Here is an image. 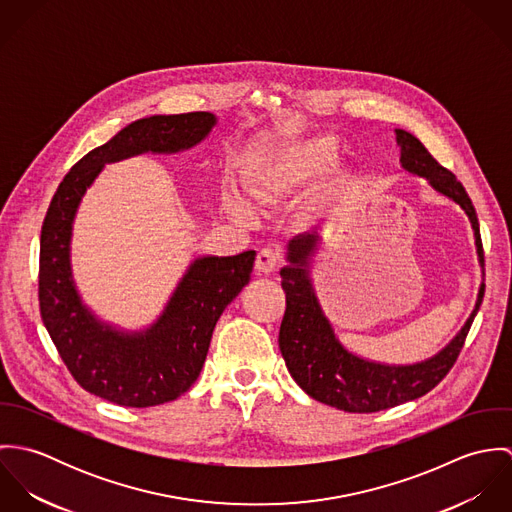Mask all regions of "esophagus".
I'll return each mask as SVG.
<instances>
[{
  "mask_svg": "<svg viewBox=\"0 0 512 512\" xmlns=\"http://www.w3.org/2000/svg\"><path fill=\"white\" fill-rule=\"evenodd\" d=\"M278 262H280V252L272 246H266L256 256V270L260 274H270V272H274Z\"/></svg>",
  "mask_w": 512,
  "mask_h": 512,
  "instance_id": "34e87169",
  "label": "esophagus"
}]
</instances>
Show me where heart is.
Masks as SVG:
<instances>
[{
    "label": "heart",
    "instance_id": "1",
    "mask_svg": "<svg viewBox=\"0 0 512 512\" xmlns=\"http://www.w3.org/2000/svg\"><path fill=\"white\" fill-rule=\"evenodd\" d=\"M335 159L337 142L331 136H315L297 142L262 161L250 173L248 191L258 203L272 205L325 175ZM222 205L234 219L244 222L254 219L250 203L232 185L222 189Z\"/></svg>",
    "mask_w": 512,
    "mask_h": 512
}]
</instances>
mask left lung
Returning <instances> with one entry per match:
<instances>
[{
	"label": "left lung",
	"instance_id": "8db88e82",
	"mask_svg": "<svg viewBox=\"0 0 512 512\" xmlns=\"http://www.w3.org/2000/svg\"><path fill=\"white\" fill-rule=\"evenodd\" d=\"M402 169L424 177L439 195L457 203L471 222L479 266L483 268V244L475 207L463 185L441 167L424 144L406 130H396ZM317 230L297 234L288 242V266L280 270L286 292V313L280 327V351L299 388L313 400L353 414H370L416 400L438 386L455 365L469 327L483 301L481 284L475 309L461 331L438 355L414 365H384L351 353L335 335L325 317L309 278L311 256L317 250Z\"/></svg>",
	"mask_w": 512,
	"mask_h": 512
}]
</instances>
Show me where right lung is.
<instances>
[{"instance_id": "1", "label": "right lung", "mask_w": 512, "mask_h": 512, "mask_svg": "<svg viewBox=\"0 0 512 512\" xmlns=\"http://www.w3.org/2000/svg\"><path fill=\"white\" fill-rule=\"evenodd\" d=\"M211 112L149 116L88 151L61 181L41 228L39 307L43 323L74 380L90 394L126 408L171 402L191 388L205 365L224 307L250 282L256 252L203 256L144 331L100 321L73 280L71 238L78 205L106 163L140 153H177L215 128Z\"/></svg>"}]
</instances>
